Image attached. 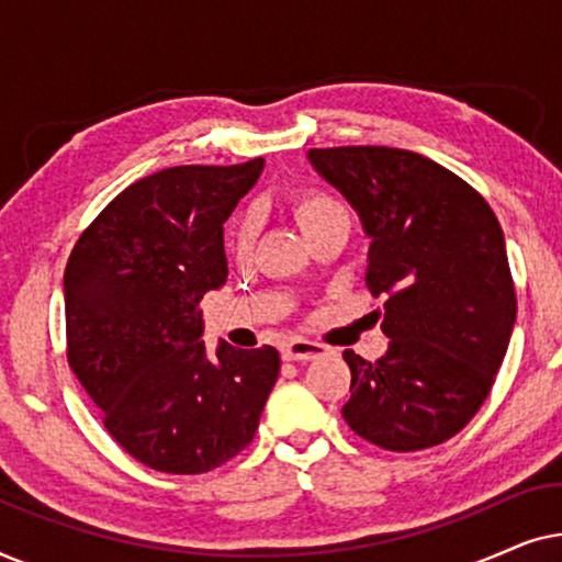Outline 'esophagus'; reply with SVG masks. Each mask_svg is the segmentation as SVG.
Instances as JSON below:
<instances>
[{
    "instance_id": "esophagus-1",
    "label": "esophagus",
    "mask_w": 562,
    "mask_h": 562,
    "mask_svg": "<svg viewBox=\"0 0 562 562\" xmlns=\"http://www.w3.org/2000/svg\"><path fill=\"white\" fill-rule=\"evenodd\" d=\"M327 352V348H322L319 342L312 340H302V337H294V340L283 342L281 356L283 360H317Z\"/></svg>"
}]
</instances>
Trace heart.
Listing matches in <instances>:
<instances>
[{"label": "heart", "instance_id": "obj_1", "mask_svg": "<svg viewBox=\"0 0 562 562\" xmlns=\"http://www.w3.org/2000/svg\"><path fill=\"white\" fill-rule=\"evenodd\" d=\"M294 214L302 225L304 233H312L327 222H340L348 220V212L342 210V204L335 196L325 194V191H302L294 196ZM258 235V214L252 210H245L229 222L227 229V248L237 260H245L250 256L252 243Z\"/></svg>", "mask_w": 562, "mask_h": 562}]
</instances>
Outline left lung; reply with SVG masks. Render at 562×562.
<instances>
[{
    "mask_svg": "<svg viewBox=\"0 0 562 562\" xmlns=\"http://www.w3.org/2000/svg\"><path fill=\"white\" fill-rule=\"evenodd\" d=\"M306 158L358 214L371 243L366 281L389 296L386 356L371 363L342 352L352 375L345 422L394 452L450 440L486 402L517 319L496 214L419 153L350 145Z\"/></svg>",
    "mask_w": 562,
    "mask_h": 562,
    "instance_id": "8db88e82",
    "label": "left lung"
}]
</instances>
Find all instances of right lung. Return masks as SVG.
I'll use <instances>...</instances> for the list:
<instances>
[{
  "instance_id": "1",
  "label": "right lung",
  "mask_w": 562,
  "mask_h": 562,
  "mask_svg": "<svg viewBox=\"0 0 562 562\" xmlns=\"http://www.w3.org/2000/svg\"><path fill=\"white\" fill-rule=\"evenodd\" d=\"M266 160L135 181L79 237L64 276L68 363L135 460L206 473L248 448L281 371L271 345L220 340L199 312L227 281L225 222Z\"/></svg>"
}]
</instances>
